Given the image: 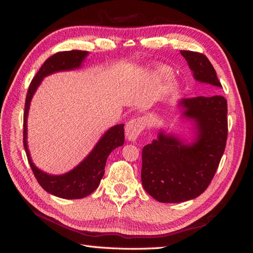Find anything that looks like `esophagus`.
I'll use <instances>...</instances> for the list:
<instances>
[{
	"instance_id": "34e87169",
	"label": "esophagus",
	"mask_w": 253,
	"mask_h": 253,
	"mask_svg": "<svg viewBox=\"0 0 253 253\" xmlns=\"http://www.w3.org/2000/svg\"><path fill=\"white\" fill-rule=\"evenodd\" d=\"M144 128V120L141 117L139 118H133L130 120L126 124L125 127V136L127 140L129 141H135L140 135V132L143 130Z\"/></svg>"
}]
</instances>
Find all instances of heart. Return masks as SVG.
Returning a JSON list of instances; mask_svg holds the SVG:
<instances>
[{"instance_id":"1","label":"heart","mask_w":253,"mask_h":253,"mask_svg":"<svg viewBox=\"0 0 253 253\" xmlns=\"http://www.w3.org/2000/svg\"><path fill=\"white\" fill-rule=\"evenodd\" d=\"M171 75V71L166 66H159L153 71L152 76H151V80L152 83L155 84H159L162 82H164L165 79H168L170 77ZM177 88V84L174 82H170L169 84H166V85L164 87V91L166 94H170L173 93L174 91Z\"/></svg>"}]
</instances>
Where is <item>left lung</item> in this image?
Masks as SVG:
<instances>
[{
    "label": "left lung",
    "instance_id": "8db88e82",
    "mask_svg": "<svg viewBox=\"0 0 253 253\" xmlns=\"http://www.w3.org/2000/svg\"><path fill=\"white\" fill-rule=\"evenodd\" d=\"M196 82L211 91L222 88L206 55L180 51ZM182 118L192 122V142L160 129L157 140L142 149V186L163 203L199 197L209 187L222 159L227 139V101L213 94L177 102Z\"/></svg>",
    "mask_w": 253,
    "mask_h": 253
}]
</instances>
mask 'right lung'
I'll return each instance as SVG.
<instances>
[{
  "label": "right lung",
  "instance_id": "1",
  "mask_svg": "<svg viewBox=\"0 0 253 253\" xmlns=\"http://www.w3.org/2000/svg\"><path fill=\"white\" fill-rule=\"evenodd\" d=\"M88 54L89 52L87 51L78 50L55 53L54 55L47 58L39 69V72L36 74L34 79L31 80L26 96L24 112V147L28 162L40 186L46 192L63 199H82L92 193L99 187L102 177L104 175L107 157L113 150L123 146L124 139H125L124 124L111 127L99 139L92 151L76 168L62 175L47 174L38 169L32 162L28 142H27V120H28L32 96L36 93L38 87L41 84L44 77L54 73L74 71V69L80 68Z\"/></svg>",
  "mask_w": 253,
  "mask_h": 253
}]
</instances>
